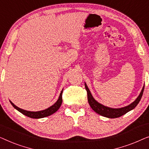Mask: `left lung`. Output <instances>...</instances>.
Instances as JSON below:
<instances>
[{"mask_svg": "<svg viewBox=\"0 0 149 149\" xmlns=\"http://www.w3.org/2000/svg\"><path fill=\"white\" fill-rule=\"evenodd\" d=\"M85 87L87 92V99H88L89 104V105H90V107H91V109H92L95 113L99 114V115L108 118H117L121 117L122 115H125V114L127 113V112L134 109V108L138 105V104L139 103L140 100H141L144 89V86L143 88L142 89L141 92L140 93L139 96H138L137 97V99H136L134 102H132L131 104L128 105L125 107L121 108V109H112V108L105 107V106L97 102L96 100H95L94 98H93L92 96V95L91 94L90 91H89V89H88V87H87L86 84H85Z\"/></svg>", "mask_w": 149, "mask_h": 149, "instance_id": "1", "label": "left lung"}]
</instances>
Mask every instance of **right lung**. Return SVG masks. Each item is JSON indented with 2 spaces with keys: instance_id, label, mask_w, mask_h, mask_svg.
<instances>
[{
  "instance_id": "1",
  "label": "right lung",
  "mask_w": 149,
  "mask_h": 149,
  "mask_svg": "<svg viewBox=\"0 0 149 149\" xmlns=\"http://www.w3.org/2000/svg\"><path fill=\"white\" fill-rule=\"evenodd\" d=\"M62 92H63V90L61 91L60 97H59L58 101H57L54 105H52V107L48 108V109L43 110V111H41L31 112V111H25V110L19 109V108L16 107V106L14 104L13 102H11V101H10V102H11L12 106H13L15 109H17L18 111H19L20 113L23 114V115L27 116L28 117L32 118V119H40V118H43V117H47V116L52 115V114L56 113V112L58 111L62 102Z\"/></svg>"
}]
</instances>
